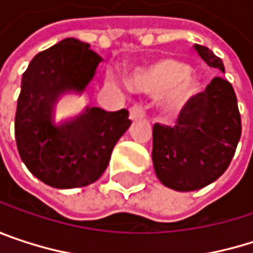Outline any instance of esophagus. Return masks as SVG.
<instances>
[{"label": "esophagus", "mask_w": 253, "mask_h": 253, "mask_svg": "<svg viewBox=\"0 0 253 253\" xmlns=\"http://www.w3.org/2000/svg\"><path fill=\"white\" fill-rule=\"evenodd\" d=\"M142 117H145V107L140 102H137L130 108V119L137 120V119H142Z\"/></svg>", "instance_id": "34e87169"}]
</instances>
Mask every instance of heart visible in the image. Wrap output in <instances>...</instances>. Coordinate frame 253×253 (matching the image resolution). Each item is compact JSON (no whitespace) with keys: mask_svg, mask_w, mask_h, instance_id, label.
<instances>
[{"mask_svg":"<svg viewBox=\"0 0 253 253\" xmlns=\"http://www.w3.org/2000/svg\"><path fill=\"white\" fill-rule=\"evenodd\" d=\"M133 84L136 89L149 93L167 92L163 101V108L167 113L178 111L199 90L198 77L189 73L186 64L171 58L139 72L133 79Z\"/></svg>","mask_w":253,"mask_h":253,"instance_id":"heart-1","label":"heart"}]
</instances>
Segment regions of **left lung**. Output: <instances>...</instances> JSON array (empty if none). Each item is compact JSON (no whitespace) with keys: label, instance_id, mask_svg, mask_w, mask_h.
Masks as SVG:
<instances>
[{"label":"left lung","instance_id":"left-lung-1","mask_svg":"<svg viewBox=\"0 0 253 253\" xmlns=\"http://www.w3.org/2000/svg\"><path fill=\"white\" fill-rule=\"evenodd\" d=\"M198 55L224 72L220 57L195 43ZM242 134L237 98L231 83L214 77L204 92L193 95L180 110L174 126L155 123L152 161L158 178L180 192L198 190L215 181L228 169Z\"/></svg>","mask_w":253,"mask_h":253}]
</instances>
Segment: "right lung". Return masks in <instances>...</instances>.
<instances>
[{
	"label": "right lung",
	"instance_id": "add662e5",
	"mask_svg": "<svg viewBox=\"0 0 253 253\" xmlns=\"http://www.w3.org/2000/svg\"><path fill=\"white\" fill-rule=\"evenodd\" d=\"M102 58L89 43L67 38L36 54L22 77L14 134L19 154L32 174L58 187H82L105 171L117 140L131 120L126 108H87L57 125L52 107L66 90L82 92Z\"/></svg>",
	"mask_w": 253,
	"mask_h": 253
}]
</instances>
